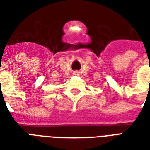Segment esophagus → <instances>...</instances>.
<instances>
[{
	"mask_svg": "<svg viewBox=\"0 0 150 150\" xmlns=\"http://www.w3.org/2000/svg\"><path fill=\"white\" fill-rule=\"evenodd\" d=\"M74 75H79L80 74H79V72L78 71H76L74 72Z\"/></svg>",
	"mask_w": 150,
	"mask_h": 150,
	"instance_id": "1",
	"label": "esophagus"
}]
</instances>
